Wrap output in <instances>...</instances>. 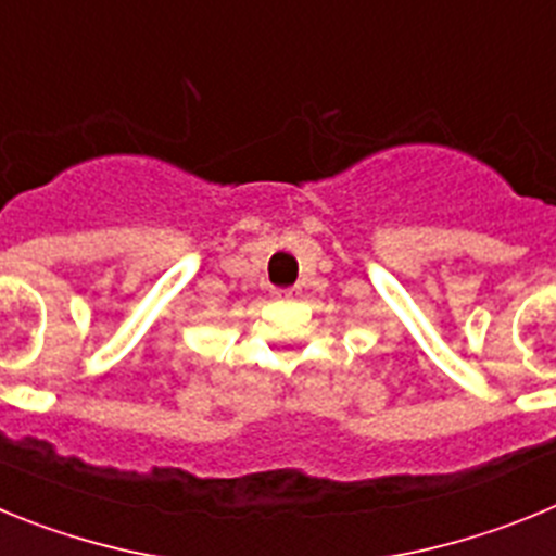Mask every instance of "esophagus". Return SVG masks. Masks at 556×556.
Returning a JSON list of instances; mask_svg holds the SVG:
<instances>
[{"label":"esophagus","mask_w":556,"mask_h":556,"mask_svg":"<svg viewBox=\"0 0 556 556\" xmlns=\"http://www.w3.org/2000/svg\"><path fill=\"white\" fill-rule=\"evenodd\" d=\"M294 294H298V289H275V298H283V301L294 298Z\"/></svg>","instance_id":"34e87169"}]
</instances>
